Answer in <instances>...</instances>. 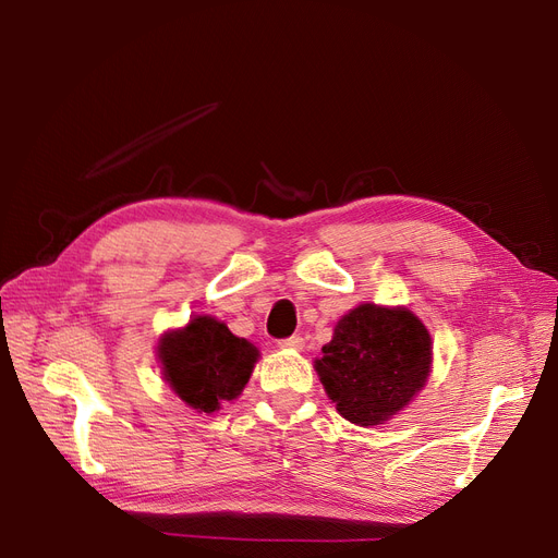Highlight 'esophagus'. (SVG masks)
<instances>
[{
  "mask_svg": "<svg viewBox=\"0 0 558 558\" xmlns=\"http://www.w3.org/2000/svg\"><path fill=\"white\" fill-rule=\"evenodd\" d=\"M281 349H291V351H302V347H305V337L302 335H293V337H286V340L279 342Z\"/></svg>",
  "mask_w": 558,
  "mask_h": 558,
  "instance_id": "34e87169",
  "label": "esophagus"
}]
</instances>
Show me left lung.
I'll return each mask as SVG.
<instances>
[{
	"label": "left lung",
	"mask_w": 558,
	"mask_h": 558,
	"mask_svg": "<svg viewBox=\"0 0 558 558\" xmlns=\"http://www.w3.org/2000/svg\"><path fill=\"white\" fill-rule=\"evenodd\" d=\"M314 369L335 410L356 426L391 421L426 386L433 365L430 332L408 307L375 302L349 310Z\"/></svg>",
	"instance_id": "left-lung-1"
}]
</instances>
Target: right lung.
Returning a JSON list of instances; mask_svg holds the SVG:
<instances>
[{"mask_svg":"<svg viewBox=\"0 0 558 558\" xmlns=\"http://www.w3.org/2000/svg\"><path fill=\"white\" fill-rule=\"evenodd\" d=\"M167 386L195 412L214 414L238 400L251 379L260 351L209 314L193 316L167 330L156 347Z\"/></svg>","mask_w":558,"mask_h":558,"instance_id":"right-lung-1","label":"right lung"}]
</instances>
